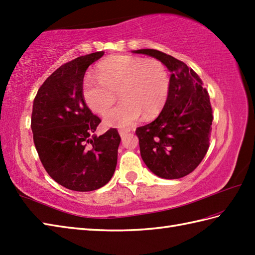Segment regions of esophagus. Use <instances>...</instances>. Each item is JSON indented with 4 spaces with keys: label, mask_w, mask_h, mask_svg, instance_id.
I'll list each match as a JSON object with an SVG mask.
<instances>
[{
    "label": "esophagus",
    "mask_w": 255,
    "mask_h": 255,
    "mask_svg": "<svg viewBox=\"0 0 255 255\" xmlns=\"http://www.w3.org/2000/svg\"><path fill=\"white\" fill-rule=\"evenodd\" d=\"M118 132H119V134H121V137H122V138L126 136V134L128 133V131H127V130H123V129H121V130H119Z\"/></svg>",
    "instance_id": "obj_1"
}]
</instances>
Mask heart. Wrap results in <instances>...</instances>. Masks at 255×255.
<instances>
[{
  "instance_id": "obj_1",
  "label": "heart",
  "mask_w": 255,
  "mask_h": 255,
  "mask_svg": "<svg viewBox=\"0 0 255 255\" xmlns=\"http://www.w3.org/2000/svg\"><path fill=\"white\" fill-rule=\"evenodd\" d=\"M95 78L82 85L85 104L104 115L120 94L123 103L104 117L108 127L128 129L140 118L150 121L159 115L166 103L170 79L164 64L158 60L131 56L108 58L96 68Z\"/></svg>"
}]
</instances>
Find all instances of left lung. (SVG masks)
Here are the masks:
<instances>
[{
	"instance_id": "1",
	"label": "left lung",
	"mask_w": 255,
	"mask_h": 255,
	"mask_svg": "<svg viewBox=\"0 0 255 255\" xmlns=\"http://www.w3.org/2000/svg\"><path fill=\"white\" fill-rule=\"evenodd\" d=\"M132 52L158 59L171 72L163 110L152 123L136 130L140 154L155 175L181 178L196 169L209 148L214 117L208 92L198 75L174 57L154 49Z\"/></svg>"
}]
</instances>
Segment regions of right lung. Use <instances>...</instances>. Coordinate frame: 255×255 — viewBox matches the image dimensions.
<instances>
[{
    "instance_id": "add662e5",
    "label": "right lung",
    "mask_w": 255,
    "mask_h": 255,
    "mask_svg": "<svg viewBox=\"0 0 255 255\" xmlns=\"http://www.w3.org/2000/svg\"><path fill=\"white\" fill-rule=\"evenodd\" d=\"M104 51L63 64L37 92L31 113L34 143L45 170L71 191L91 192L111 181L117 164L121 136L111 128L94 134L101 119L86 106L83 78Z\"/></svg>"
}]
</instances>
